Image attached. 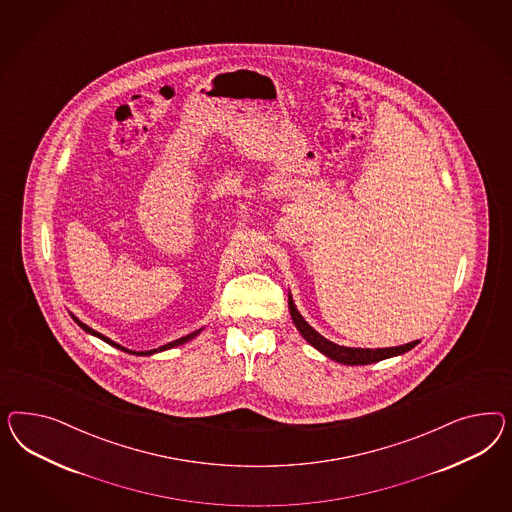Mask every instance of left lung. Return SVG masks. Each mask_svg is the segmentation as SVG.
I'll list each match as a JSON object with an SVG mask.
<instances>
[{
  "instance_id": "1",
  "label": "left lung",
  "mask_w": 512,
  "mask_h": 512,
  "mask_svg": "<svg viewBox=\"0 0 512 512\" xmlns=\"http://www.w3.org/2000/svg\"><path fill=\"white\" fill-rule=\"evenodd\" d=\"M71 317H73V321L77 323L84 332H88V334H92L95 338H99V340L107 341L109 345L112 347H116V349H120V351H125V353H129V355H137V357H150V355H155V353H161V351H167V349H172V347H178V345H184L189 340H193V338H197L199 334L202 332L201 330H195V332H191V334H187L184 338H180V340L171 341V343H167V345H161V347H157V349H150V351H131V349H127V347H122L120 343H116V341L110 340L107 336H103V334H99L97 330H93L88 325H84L80 319H78L77 315H73V313H69Z\"/></svg>"
}]
</instances>
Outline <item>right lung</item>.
<instances>
[{"label":"right lung","instance_id":"right-lung-1","mask_svg":"<svg viewBox=\"0 0 512 512\" xmlns=\"http://www.w3.org/2000/svg\"><path fill=\"white\" fill-rule=\"evenodd\" d=\"M289 311H291V319L295 323L296 330L302 334V338L310 343L311 347H315L319 353H323L325 357L340 362L345 366H368L373 362H381L385 358L398 357L407 351H411L420 340L398 345V347H379V349H362V347H345L338 345L334 341L326 340L325 336H321L310 323L300 315V311L296 310L293 295L289 293Z\"/></svg>","mask_w":512,"mask_h":512}]
</instances>
